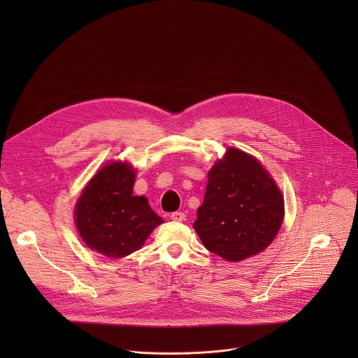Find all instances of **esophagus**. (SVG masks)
I'll list each match as a JSON object with an SVG mask.
<instances>
[{
  "label": "esophagus",
  "instance_id": "34e87169",
  "mask_svg": "<svg viewBox=\"0 0 358 358\" xmlns=\"http://www.w3.org/2000/svg\"><path fill=\"white\" fill-rule=\"evenodd\" d=\"M170 217H171V220H173V221H178V222H181V221H184V220H185V214H184V213H180V211L173 213Z\"/></svg>",
  "mask_w": 358,
  "mask_h": 358
}]
</instances>
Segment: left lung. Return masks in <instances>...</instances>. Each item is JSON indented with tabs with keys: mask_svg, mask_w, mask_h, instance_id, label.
Segmentation results:
<instances>
[{
	"mask_svg": "<svg viewBox=\"0 0 358 358\" xmlns=\"http://www.w3.org/2000/svg\"><path fill=\"white\" fill-rule=\"evenodd\" d=\"M283 221V196L257 159L228 148L208 173L194 229L203 246L239 262L262 252Z\"/></svg>",
	"mask_w": 358,
	"mask_h": 358,
	"instance_id": "obj_1",
	"label": "left lung"
}]
</instances>
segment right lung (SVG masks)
Listing matches in <instances>:
<instances>
[{"label":"right lung","instance_id":"obj_1","mask_svg":"<svg viewBox=\"0 0 358 358\" xmlns=\"http://www.w3.org/2000/svg\"><path fill=\"white\" fill-rule=\"evenodd\" d=\"M134 170L126 163L101 169L76 203L75 220L85 243L108 258H123L140 249L163 220L145 196L133 195Z\"/></svg>","mask_w":358,"mask_h":358}]
</instances>
